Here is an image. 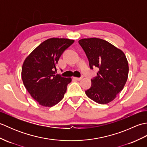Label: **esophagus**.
<instances>
[{"label":"esophagus","instance_id":"34e87169","mask_svg":"<svg viewBox=\"0 0 147 147\" xmlns=\"http://www.w3.org/2000/svg\"><path fill=\"white\" fill-rule=\"evenodd\" d=\"M83 78H76V77H73V79H74L75 80H77V81H80L82 80Z\"/></svg>","mask_w":147,"mask_h":147}]
</instances>
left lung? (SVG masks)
<instances>
[{"label":"left lung","mask_w":147,"mask_h":147,"mask_svg":"<svg viewBox=\"0 0 147 147\" xmlns=\"http://www.w3.org/2000/svg\"><path fill=\"white\" fill-rule=\"evenodd\" d=\"M78 42L86 53L90 68L99 69L86 95L98 104H107L114 100L126 83L129 66L126 55L121 49L100 38H83Z\"/></svg>","instance_id":"left-lung-1"}]
</instances>
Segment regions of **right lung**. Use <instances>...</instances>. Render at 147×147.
Segmentation results:
<instances>
[{
  "label": "right lung",
  "instance_id": "right-lung-1",
  "mask_svg": "<svg viewBox=\"0 0 147 147\" xmlns=\"http://www.w3.org/2000/svg\"><path fill=\"white\" fill-rule=\"evenodd\" d=\"M74 40H46L27 56L22 66L21 78L32 98L43 107H51L64 98L71 78L55 74L57 64Z\"/></svg>",
  "mask_w": 147,
  "mask_h": 147
}]
</instances>
